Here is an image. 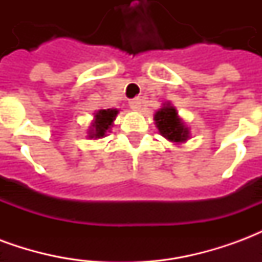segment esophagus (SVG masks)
<instances>
[{
    "instance_id": "1",
    "label": "esophagus",
    "mask_w": 262,
    "mask_h": 262,
    "mask_svg": "<svg viewBox=\"0 0 262 262\" xmlns=\"http://www.w3.org/2000/svg\"><path fill=\"white\" fill-rule=\"evenodd\" d=\"M129 106H130L133 111H139V109H140V106H142V99H140V98L130 99V101H129Z\"/></svg>"
}]
</instances>
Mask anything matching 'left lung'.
I'll return each instance as SVG.
<instances>
[{"label":"left lung","mask_w":262,"mask_h":262,"mask_svg":"<svg viewBox=\"0 0 262 262\" xmlns=\"http://www.w3.org/2000/svg\"><path fill=\"white\" fill-rule=\"evenodd\" d=\"M154 120L160 133L171 142H185L188 139V129L178 118V112L174 106H163L154 115Z\"/></svg>","instance_id":"1"}]
</instances>
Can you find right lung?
<instances>
[{"mask_svg":"<svg viewBox=\"0 0 262 262\" xmlns=\"http://www.w3.org/2000/svg\"><path fill=\"white\" fill-rule=\"evenodd\" d=\"M118 115L116 109H101L95 114V122H94V129H92L91 137L99 139L105 135V132L108 130L112 126L115 116Z\"/></svg>","mask_w":262,"mask_h":262,"instance_id":"add662e5","label":"right lung"}]
</instances>
